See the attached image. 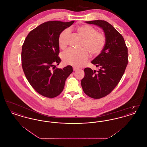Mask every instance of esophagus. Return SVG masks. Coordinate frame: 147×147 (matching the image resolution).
<instances>
[{
    "label": "esophagus",
    "instance_id": "esophagus-1",
    "mask_svg": "<svg viewBox=\"0 0 147 147\" xmlns=\"http://www.w3.org/2000/svg\"><path fill=\"white\" fill-rule=\"evenodd\" d=\"M78 68H77L76 67H73V70L74 71H76V70H78Z\"/></svg>",
    "mask_w": 147,
    "mask_h": 147
}]
</instances>
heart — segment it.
Wrapping results in <instances>:
<instances>
[{"mask_svg":"<svg viewBox=\"0 0 147 147\" xmlns=\"http://www.w3.org/2000/svg\"><path fill=\"white\" fill-rule=\"evenodd\" d=\"M77 31L83 38V48L77 49L69 48L63 52L62 58L66 64L80 67L83 65L89 57V51L93 55H98L104 49L106 43V37L102 33L98 32L96 30L90 25H82L77 28ZM69 28L64 30L58 37L59 46L64 49L70 36ZM87 48L88 49H86Z\"/></svg>","mask_w":147,"mask_h":147,"instance_id":"heart-1","label":"heart"}]
</instances>
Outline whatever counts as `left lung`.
<instances>
[{
	"mask_svg": "<svg viewBox=\"0 0 147 147\" xmlns=\"http://www.w3.org/2000/svg\"><path fill=\"white\" fill-rule=\"evenodd\" d=\"M85 22L101 28L106 37L104 49L91 61L99 69L85 68V76L81 82L85 94L93 98H100L109 94L123 76L128 61V49L123 36L108 22L94 20Z\"/></svg>",
	"mask_w": 147,
	"mask_h": 147,
	"instance_id": "obj_1",
	"label": "left lung"
}]
</instances>
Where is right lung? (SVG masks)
Instances as JSON below:
<instances>
[{
  "label": "right lung",
  "mask_w": 147,
  "mask_h": 147,
  "mask_svg": "<svg viewBox=\"0 0 147 147\" xmlns=\"http://www.w3.org/2000/svg\"><path fill=\"white\" fill-rule=\"evenodd\" d=\"M74 21L44 22L31 31L22 47L21 61L24 74L29 83L38 94L53 98L63 91L67 78L73 72L68 65L56 68L61 59L58 57V37L64 29Z\"/></svg>",
  "instance_id": "right-lung-1"
}]
</instances>
